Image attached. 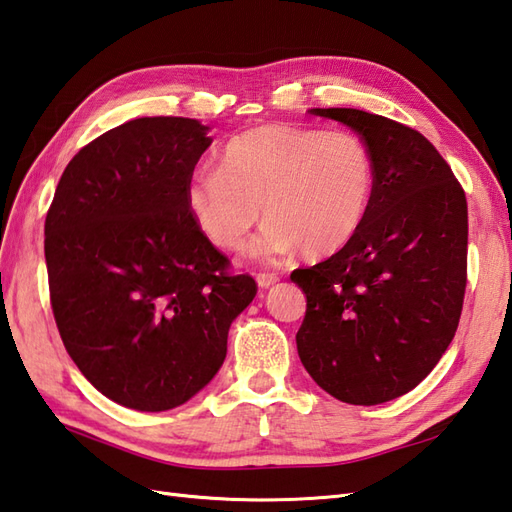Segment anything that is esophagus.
Segmentation results:
<instances>
[{"label": "esophagus", "instance_id": "1", "mask_svg": "<svg viewBox=\"0 0 512 512\" xmlns=\"http://www.w3.org/2000/svg\"><path fill=\"white\" fill-rule=\"evenodd\" d=\"M278 280H280V276H278V273H273V271H260V273H256V282H258L260 289H269V286L276 284Z\"/></svg>", "mask_w": 512, "mask_h": 512}]
</instances>
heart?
I'll use <instances>...</instances> for the list:
<instances>
[{
    "label": "heart",
    "instance_id": "b5f03b06",
    "mask_svg": "<svg viewBox=\"0 0 512 512\" xmlns=\"http://www.w3.org/2000/svg\"><path fill=\"white\" fill-rule=\"evenodd\" d=\"M376 165L352 132L263 126L234 136L219 169H202L186 186L197 228L221 249H241L260 215L269 219L254 254L278 260L297 249L321 258L341 252L369 215Z\"/></svg>",
    "mask_w": 512,
    "mask_h": 512
}]
</instances>
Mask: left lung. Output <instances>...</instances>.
<instances>
[{
  "label": "left lung",
  "mask_w": 512,
  "mask_h": 512,
  "mask_svg": "<svg viewBox=\"0 0 512 512\" xmlns=\"http://www.w3.org/2000/svg\"><path fill=\"white\" fill-rule=\"evenodd\" d=\"M363 139L376 165L356 239L295 269L306 293L297 354L313 380L354 406L395 400L452 343L467 286V199L421 132L356 108H313Z\"/></svg>",
  "instance_id": "left-lung-1"
}]
</instances>
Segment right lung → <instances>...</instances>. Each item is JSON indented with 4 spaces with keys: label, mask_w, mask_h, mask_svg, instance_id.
Wrapping results in <instances>:
<instances>
[{
    "label": "right lung",
    "mask_w": 512,
    "mask_h": 512,
    "mask_svg": "<svg viewBox=\"0 0 512 512\" xmlns=\"http://www.w3.org/2000/svg\"><path fill=\"white\" fill-rule=\"evenodd\" d=\"M189 117H141L71 158L45 217L49 302L69 356L108 400L145 413L215 378L258 286L186 206L213 143Z\"/></svg>",
    "instance_id": "1"
}]
</instances>
